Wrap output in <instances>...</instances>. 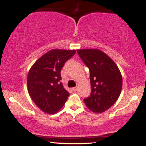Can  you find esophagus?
<instances>
[{"mask_svg":"<svg viewBox=\"0 0 146 146\" xmlns=\"http://www.w3.org/2000/svg\"><path fill=\"white\" fill-rule=\"evenodd\" d=\"M72 90H73V91H76V90H78V87H74V88H72Z\"/></svg>","mask_w":146,"mask_h":146,"instance_id":"obj_1","label":"esophagus"}]
</instances>
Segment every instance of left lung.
I'll return each instance as SVG.
<instances>
[{"label": "left lung", "instance_id": "8db88e82", "mask_svg": "<svg viewBox=\"0 0 146 146\" xmlns=\"http://www.w3.org/2000/svg\"><path fill=\"white\" fill-rule=\"evenodd\" d=\"M79 56L90 71L91 93L84 99L88 108L101 113L110 108L119 97L122 76L116 64L99 49L77 50Z\"/></svg>", "mask_w": 146, "mask_h": 146}]
</instances>
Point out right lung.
I'll use <instances>...</instances> for the list:
<instances>
[{
    "instance_id": "obj_1",
    "label": "right lung",
    "mask_w": 146,
    "mask_h": 146,
    "mask_svg": "<svg viewBox=\"0 0 146 146\" xmlns=\"http://www.w3.org/2000/svg\"><path fill=\"white\" fill-rule=\"evenodd\" d=\"M75 50L53 49L41 56L27 75L29 94L40 109L54 114L62 108L69 96L63 87L60 72Z\"/></svg>"
}]
</instances>
